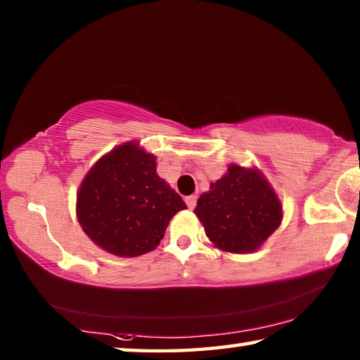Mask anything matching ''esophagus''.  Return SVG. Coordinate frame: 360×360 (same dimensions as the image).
Segmentation results:
<instances>
[{
	"instance_id": "34e87169",
	"label": "esophagus",
	"mask_w": 360,
	"mask_h": 360,
	"mask_svg": "<svg viewBox=\"0 0 360 360\" xmlns=\"http://www.w3.org/2000/svg\"><path fill=\"white\" fill-rule=\"evenodd\" d=\"M184 200H186V205L191 210H193L195 205H197V195H188V197H186Z\"/></svg>"
}]
</instances>
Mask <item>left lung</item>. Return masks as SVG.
I'll return each instance as SVG.
<instances>
[{
    "label": "left lung",
    "instance_id": "8db88e82",
    "mask_svg": "<svg viewBox=\"0 0 360 360\" xmlns=\"http://www.w3.org/2000/svg\"><path fill=\"white\" fill-rule=\"evenodd\" d=\"M195 214L216 248L248 254L281 225L283 205L257 168L230 163L227 173L200 195Z\"/></svg>",
    "mask_w": 360,
    "mask_h": 360
}]
</instances>
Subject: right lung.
Returning a JSON list of instances; mask_svg holds the SVG:
<instances>
[{
	"mask_svg": "<svg viewBox=\"0 0 360 360\" xmlns=\"http://www.w3.org/2000/svg\"><path fill=\"white\" fill-rule=\"evenodd\" d=\"M186 203L157 174L155 155L129 141L103 155L85 174L76 212L96 246L119 257L154 251Z\"/></svg>",
	"mask_w": 360,
	"mask_h": 360,
	"instance_id": "add662e5",
	"label": "right lung"
}]
</instances>
